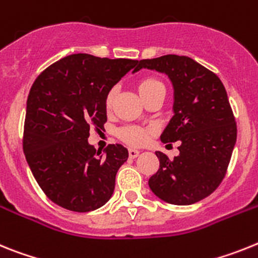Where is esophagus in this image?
<instances>
[{"label": "esophagus", "instance_id": "obj_1", "mask_svg": "<svg viewBox=\"0 0 258 258\" xmlns=\"http://www.w3.org/2000/svg\"><path fill=\"white\" fill-rule=\"evenodd\" d=\"M139 154H140V152L139 151H136V149H128V156H130V158H136V157L139 156Z\"/></svg>", "mask_w": 258, "mask_h": 258}]
</instances>
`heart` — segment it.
Returning <instances> with one entry per match:
<instances>
[{
	"instance_id": "heart-1",
	"label": "heart",
	"mask_w": 258,
	"mask_h": 258,
	"mask_svg": "<svg viewBox=\"0 0 258 258\" xmlns=\"http://www.w3.org/2000/svg\"><path fill=\"white\" fill-rule=\"evenodd\" d=\"M161 84L158 80L153 79V78H147V79H143L142 82L139 83L138 89L140 96L149 92L151 89L156 88V87H161ZM114 96H115V91L114 89H110L107 92L106 97H105V106L109 109L113 105ZM149 130L145 128V127L142 126H135V124H130V126H124L122 128L118 130V136L119 139H122L123 142L127 143L130 145H142L144 144L145 142L149 138Z\"/></svg>"
}]
</instances>
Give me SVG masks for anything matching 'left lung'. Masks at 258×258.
<instances>
[{"mask_svg":"<svg viewBox=\"0 0 258 258\" xmlns=\"http://www.w3.org/2000/svg\"><path fill=\"white\" fill-rule=\"evenodd\" d=\"M142 69L166 74L174 88V115L162 143L179 142V156L170 160L156 152L160 169L149 179L152 192L174 205H189L216 191L227 171L236 143V123L218 76L185 55L142 59Z\"/></svg>","mask_w":258,"mask_h":258,"instance_id":"8db88e82","label":"left lung"}]
</instances>
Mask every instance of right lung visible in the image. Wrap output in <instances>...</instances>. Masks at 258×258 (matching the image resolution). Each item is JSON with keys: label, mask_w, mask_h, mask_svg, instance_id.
Wrapping results in <instances>:
<instances>
[{"label": "right lung", "mask_w": 258, "mask_h": 258, "mask_svg": "<svg viewBox=\"0 0 258 258\" xmlns=\"http://www.w3.org/2000/svg\"><path fill=\"white\" fill-rule=\"evenodd\" d=\"M139 61L71 54L50 64L27 98L23 152L44 194L59 207L86 213L109 201L115 175L128 158L120 144L105 153L88 143L91 127L104 128L105 97Z\"/></svg>", "instance_id": "right-lung-1"}]
</instances>
